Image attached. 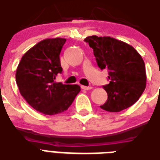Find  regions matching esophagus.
<instances>
[{
  "instance_id": "esophagus-1",
  "label": "esophagus",
  "mask_w": 160,
  "mask_h": 160,
  "mask_svg": "<svg viewBox=\"0 0 160 160\" xmlns=\"http://www.w3.org/2000/svg\"><path fill=\"white\" fill-rule=\"evenodd\" d=\"M81 88H82V89H84V90H90L93 88L90 87V86H83V85H82Z\"/></svg>"
}]
</instances>
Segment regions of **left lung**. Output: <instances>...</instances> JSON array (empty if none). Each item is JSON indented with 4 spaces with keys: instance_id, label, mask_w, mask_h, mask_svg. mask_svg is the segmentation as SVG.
Here are the masks:
<instances>
[{
    "instance_id": "1",
    "label": "left lung",
    "mask_w": 160,
    "mask_h": 160,
    "mask_svg": "<svg viewBox=\"0 0 160 160\" xmlns=\"http://www.w3.org/2000/svg\"><path fill=\"white\" fill-rule=\"evenodd\" d=\"M84 40L93 50L98 67L109 71L110 82L104 86L108 98L100 108L119 112L135 104L143 93L147 81L141 55L130 44L109 36H88Z\"/></svg>"
}]
</instances>
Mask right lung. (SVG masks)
<instances>
[{
    "mask_svg": "<svg viewBox=\"0 0 160 160\" xmlns=\"http://www.w3.org/2000/svg\"><path fill=\"white\" fill-rule=\"evenodd\" d=\"M66 40H41L22 56L16 71L21 95L34 110L48 116L67 110L81 90L77 84L55 82L56 76L62 72L60 53Z\"/></svg>",
    "mask_w": 160,
    "mask_h": 160,
    "instance_id": "1",
    "label": "right lung"
}]
</instances>
